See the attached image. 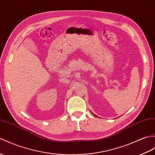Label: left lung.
<instances>
[{"label": "left lung", "instance_id": "left-lung-1", "mask_svg": "<svg viewBox=\"0 0 155 155\" xmlns=\"http://www.w3.org/2000/svg\"><path fill=\"white\" fill-rule=\"evenodd\" d=\"M94 116H95V115H94Z\"/></svg>", "mask_w": 155, "mask_h": 155}]
</instances>
